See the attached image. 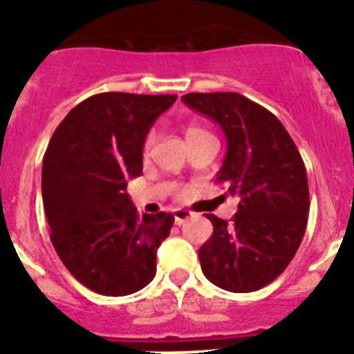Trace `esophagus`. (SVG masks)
I'll list each match as a JSON object with an SVG mask.
<instances>
[{"label":"esophagus","instance_id":"34e87169","mask_svg":"<svg viewBox=\"0 0 354 354\" xmlns=\"http://www.w3.org/2000/svg\"><path fill=\"white\" fill-rule=\"evenodd\" d=\"M172 216H174L176 225H182V223H185L187 219H191L194 214H192L191 210H185V209H174L172 210Z\"/></svg>","mask_w":354,"mask_h":354}]
</instances>
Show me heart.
I'll return each mask as SVG.
<instances>
[{
	"mask_svg": "<svg viewBox=\"0 0 354 354\" xmlns=\"http://www.w3.org/2000/svg\"><path fill=\"white\" fill-rule=\"evenodd\" d=\"M205 133H207V131H205V129H201V127L191 126V127H187L185 138H191V136H196V135H205ZM151 145H153V135H149L147 138H145V144H144V153L145 154L149 153Z\"/></svg>",
	"mask_w": 354,
	"mask_h": 354,
	"instance_id": "1",
	"label": "heart"
}]
</instances>
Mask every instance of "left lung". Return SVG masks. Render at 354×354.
I'll list each match as a JSON object with an SVG mask.
<instances>
[{
    "label": "left lung",
    "instance_id": "1",
    "mask_svg": "<svg viewBox=\"0 0 354 354\" xmlns=\"http://www.w3.org/2000/svg\"><path fill=\"white\" fill-rule=\"evenodd\" d=\"M183 102L227 136L218 182L237 198L230 221L207 214L214 232L200 248L205 277L234 293L261 290L281 275L306 232L310 189L304 162L279 118L239 93H187Z\"/></svg>",
    "mask_w": 354,
    "mask_h": 354
}]
</instances>
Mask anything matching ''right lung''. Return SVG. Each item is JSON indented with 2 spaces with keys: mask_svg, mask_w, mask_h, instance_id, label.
<instances>
[{
  "mask_svg": "<svg viewBox=\"0 0 354 354\" xmlns=\"http://www.w3.org/2000/svg\"><path fill=\"white\" fill-rule=\"evenodd\" d=\"M174 100L176 95H93L50 138L41 180L50 239L68 272L91 292L129 295L156 275V250L174 218H140L126 187L142 174L151 126Z\"/></svg>",
  "mask_w": 354,
  "mask_h": 354,
  "instance_id": "add662e5",
  "label": "right lung"
}]
</instances>
